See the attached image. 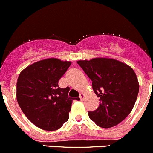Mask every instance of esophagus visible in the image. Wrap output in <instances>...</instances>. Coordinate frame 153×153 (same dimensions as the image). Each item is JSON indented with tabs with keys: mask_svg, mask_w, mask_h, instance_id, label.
<instances>
[{
	"mask_svg": "<svg viewBox=\"0 0 153 153\" xmlns=\"http://www.w3.org/2000/svg\"><path fill=\"white\" fill-rule=\"evenodd\" d=\"M79 97H80V99H81V100H83V99H84V97H85V95L83 94H80Z\"/></svg>",
	"mask_w": 153,
	"mask_h": 153,
	"instance_id": "1",
	"label": "esophagus"
}]
</instances>
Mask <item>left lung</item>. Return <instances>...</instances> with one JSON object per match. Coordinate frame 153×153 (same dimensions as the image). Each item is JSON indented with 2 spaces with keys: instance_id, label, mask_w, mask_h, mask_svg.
Returning a JSON list of instances; mask_svg holds the SVG:
<instances>
[{
  "instance_id": "left-lung-1",
  "label": "left lung",
  "mask_w": 153,
  "mask_h": 153,
  "mask_svg": "<svg viewBox=\"0 0 153 153\" xmlns=\"http://www.w3.org/2000/svg\"><path fill=\"white\" fill-rule=\"evenodd\" d=\"M77 63L92 81L93 90L100 98L99 107L89 111V118L103 128L123 121L131 112L139 94V82L133 69L105 58Z\"/></svg>"
}]
</instances>
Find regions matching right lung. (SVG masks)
I'll use <instances>...</instances> for the list:
<instances>
[{
  "instance_id": "1",
  "label": "right lung",
  "mask_w": 153,
  "mask_h": 153,
  "mask_svg": "<svg viewBox=\"0 0 153 153\" xmlns=\"http://www.w3.org/2000/svg\"><path fill=\"white\" fill-rule=\"evenodd\" d=\"M70 62L48 59L35 62L20 72L17 82V100L23 114L33 125L53 131L68 120L72 100L70 88L62 89L59 81Z\"/></svg>"
}]
</instances>
